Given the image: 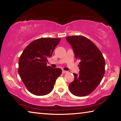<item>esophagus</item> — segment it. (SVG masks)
<instances>
[{
	"mask_svg": "<svg viewBox=\"0 0 121 121\" xmlns=\"http://www.w3.org/2000/svg\"><path fill=\"white\" fill-rule=\"evenodd\" d=\"M67 71H65V70H62V73H67Z\"/></svg>",
	"mask_w": 121,
	"mask_h": 121,
	"instance_id": "obj_1",
	"label": "esophagus"
}]
</instances>
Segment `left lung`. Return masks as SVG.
<instances>
[{
    "label": "left lung",
    "instance_id": "8db88e82",
    "mask_svg": "<svg viewBox=\"0 0 121 121\" xmlns=\"http://www.w3.org/2000/svg\"><path fill=\"white\" fill-rule=\"evenodd\" d=\"M75 58L79 60L78 75L69 85L70 92L77 97L90 95L101 81L105 72V61L102 53L89 39L83 36H68Z\"/></svg>",
    "mask_w": 121,
    "mask_h": 121
}]
</instances>
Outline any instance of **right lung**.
I'll list each match as a JSON object with an SVG mask.
<instances>
[{"label":"right lung","instance_id":"obj_1","mask_svg":"<svg viewBox=\"0 0 121 121\" xmlns=\"http://www.w3.org/2000/svg\"><path fill=\"white\" fill-rule=\"evenodd\" d=\"M60 40L53 38L35 40L26 47L20 57L18 72L26 89L34 95L50 93L62 73L60 68L46 65L48 58L52 56Z\"/></svg>","mask_w":121,"mask_h":121}]
</instances>
